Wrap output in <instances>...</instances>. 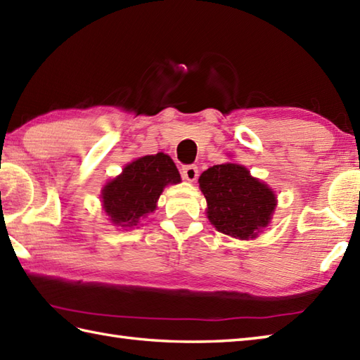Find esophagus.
<instances>
[{"mask_svg": "<svg viewBox=\"0 0 360 360\" xmlns=\"http://www.w3.org/2000/svg\"><path fill=\"white\" fill-rule=\"evenodd\" d=\"M181 174H182V178H184L186 181L193 182V181H196L200 172H198V167L196 165H184V167H182V170H181Z\"/></svg>", "mask_w": 360, "mask_h": 360, "instance_id": "1", "label": "esophagus"}]
</instances>
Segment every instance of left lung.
Here are the masks:
<instances>
[{"label": "left lung", "instance_id": "1", "mask_svg": "<svg viewBox=\"0 0 360 360\" xmlns=\"http://www.w3.org/2000/svg\"><path fill=\"white\" fill-rule=\"evenodd\" d=\"M207 200V218L221 233L252 240L271 223L277 198L272 188L250 176L246 167L226 162L200 176Z\"/></svg>", "mask_w": 360, "mask_h": 360}]
</instances>
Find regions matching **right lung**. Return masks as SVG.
I'll return each mask as SVG.
<instances>
[{
    "label": "right lung",
    "mask_w": 360,
    "mask_h": 360,
    "mask_svg": "<svg viewBox=\"0 0 360 360\" xmlns=\"http://www.w3.org/2000/svg\"><path fill=\"white\" fill-rule=\"evenodd\" d=\"M178 182L181 174L170 156L158 153L137 158L117 178L106 182L102 190L103 210L114 226L133 229L156 210L164 187Z\"/></svg>",
    "instance_id": "1"
}]
</instances>
